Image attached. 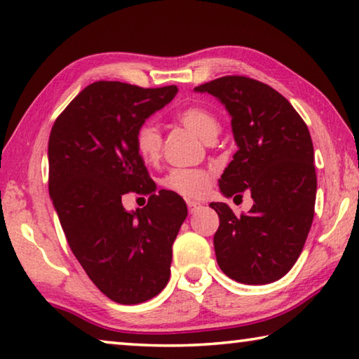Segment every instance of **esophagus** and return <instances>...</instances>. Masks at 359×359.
I'll use <instances>...</instances> for the list:
<instances>
[{"label":"esophagus","mask_w":359,"mask_h":359,"mask_svg":"<svg viewBox=\"0 0 359 359\" xmlns=\"http://www.w3.org/2000/svg\"><path fill=\"white\" fill-rule=\"evenodd\" d=\"M187 204H188V210H190L191 214H194V212H198L199 209L203 208V205L199 204V203H196V201H188Z\"/></svg>","instance_id":"1"}]
</instances>
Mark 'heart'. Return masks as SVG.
Here are the masks:
<instances>
[{"label":"heart","mask_w":359,"mask_h":359,"mask_svg":"<svg viewBox=\"0 0 359 359\" xmlns=\"http://www.w3.org/2000/svg\"><path fill=\"white\" fill-rule=\"evenodd\" d=\"M179 121L188 130L193 131L204 142H210L220 133V123L215 115L208 109L191 106L187 107L177 115ZM135 144L137 154L144 161L156 163L161 156L163 136L160 128L151 121H144L139 125L135 136ZM212 185V175L201 169H172L165 179L163 187L179 196L198 199L208 194Z\"/></svg>","instance_id":"obj_1"}]
</instances>
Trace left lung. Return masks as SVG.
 <instances>
[{
	"label": "left lung",
	"mask_w": 359,
	"mask_h": 359,
	"mask_svg": "<svg viewBox=\"0 0 359 359\" xmlns=\"http://www.w3.org/2000/svg\"><path fill=\"white\" fill-rule=\"evenodd\" d=\"M226 107L238 151L218 180L226 198L250 191L248 214L236 217L210 203L220 218L214 236L217 263L229 278L266 285L293 267L311 231L317 196L313 144L287 98L263 82L224 76L199 85Z\"/></svg>",
	"instance_id": "obj_1"
}]
</instances>
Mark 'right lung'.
Segmentation results:
<instances>
[{
    "label": "right lung",
    "instance_id": "obj_1",
    "mask_svg": "<svg viewBox=\"0 0 359 359\" xmlns=\"http://www.w3.org/2000/svg\"><path fill=\"white\" fill-rule=\"evenodd\" d=\"M177 87L90 83L53 123L48 137V193L72 253L101 293L118 304L149 301L171 276L172 244L187 204L156 193L135 136ZM130 191L147 194L145 208L126 211Z\"/></svg>",
    "mask_w": 359,
    "mask_h": 359
}]
</instances>
